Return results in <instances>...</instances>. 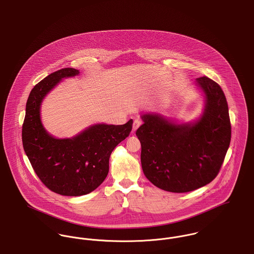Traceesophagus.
Here are the masks:
<instances>
[{
    "mask_svg": "<svg viewBox=\"0 0 254 254\" xmlns=\"http://www.w3.org/2000/svg\"><path fill=\"white\" fill-rule=\"evenodd\" d=\"M140 126H141V121H140L139 119L134 120V122H133V126H132V132H134Z\"/></svg>",
    "mask_w": 254,
    "mask_h": 254,
    "instance_id": "1",
    "label": "esophagus"
}]
</instances>
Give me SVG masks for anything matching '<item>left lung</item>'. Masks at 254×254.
<instances>
[{"instance_id": "obj_1", "label": "left lung", "mask_w": 254, "mask_h": 254, "mask_svg": "<svg viewBox=\"0 0 254 254\" xmlns=\"http://www.w3.org/2000/svg\"><path fill=\"white\" fill-rule=\"evenodd\" d=\"M202 93V113L187 123L158 113L141 115L136 130L141 165L146 178L160 190L188 192L215 179L230 145L228 104L218 84L206 76L196 79Z\"/></svg>"}]
</instances>
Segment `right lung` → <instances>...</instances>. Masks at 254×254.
Masks as SVG:
<instances>
[{
    "label": "right lung",
    "instance_id": "right-lung-1",
    "mask_svg": "<svg viewBox=\"0 0 254 254\" xmlns=\"http://www.w3.org/2000/svg\"><path fill=\"white\" fill-rule=\"evenodd\" d=\"M79 74L78 69L65 67L38 83L27 100L22 127L23 148L36 174L61 195H85L98 188L108 174L112 151L129 135L133 123L95 124L69 138L50 134L41 122L43 99L63 79Z\"/></svg>",
    "mask_w": 254,
    "mask_h": 254
}]
</instances>
